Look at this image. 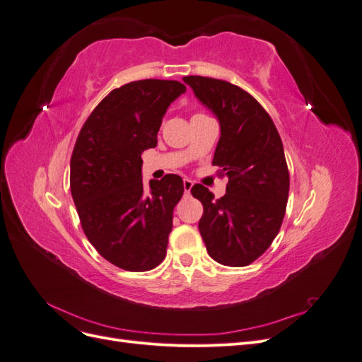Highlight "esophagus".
<instances>
[{"label": "esophagus", "instance_id": "1", "mask_svg": "<svg viewBox=\"0 0 362 362\" xmlns=\"http://www.w3.org/2000/svg\"><path fill=\"white\" fill-rule=\"evenodd\" d=\"M182 184H184V190H185V193H190V190H192V187H193V181L192 180H189V178H184L182 180Z\"/></svg>", "mask_w": 362, "mask_h": 362}]
</instances>
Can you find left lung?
<instances>
[{"label":"left lung","mask_w":362,"mask_h":362,"mask_svg":"<svg viewBox=\"0 0 362 362\" xmlns=\"http://www.w3.org/2000/svg\"><path fill=\"white\" fill-rule=\"evenodd\" d=\"M182 80L221 122L213 164L229 178L221 199L202 184L192 187L193 198L204 205L199 233L213 259L249 266L270 247L286 216L290 173L279 133L242 87L199 75Z\"/></svg>","instance_id":"8db88e82"}]
</instances>
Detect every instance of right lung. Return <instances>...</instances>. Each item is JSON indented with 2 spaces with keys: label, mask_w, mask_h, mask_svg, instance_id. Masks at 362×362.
<instances>
[{
  "label": "right lung",
  "mask_w": 362,
  "mask_h": 362,
  "mask_svg": "<svg viewBox=\"0 0 362 362\" xmlns=\"http://www.w3.org/2000/svg\"><path fill=\"white\" fill-rule=\"evenodd\" d=\"M185 92L175 80H139L112 90L86 119L71 157V193L87 240L128 272L156 269L166 257L181 177L141 181V152L157 146L170 103Z\"/></svg>",
  "instance_id": "right-lung-1"
}]
</instances>
